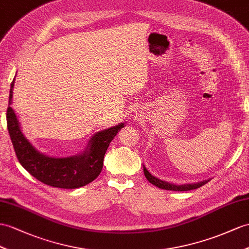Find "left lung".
Listing matches in <instances>:
<instances>
[{"label":"left lung","instance_id":"8db88e82","mask_svg":"<svg viewBox=\"0 0 249 249\" xmlns=\"http://www.w3.org/2000/svg\"><path fill=\"white\" fill-rule=\"evenodd\" d=\"M143 173L145 175V178L150 181L151 184H153L154 186L160 188V189H166V190H172V191H189L193 189H197V188L204 186L205 184H207L208 180H204V181H199V183L196 184H186V185H173L168 183V181L161 180L160 178H157L153 175H151V173L143 167Z\"/></svg>","mask_w":249,"mask_h":249}]
</instances>
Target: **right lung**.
<instances>
[{
  "label": "right lung",
  "mask_w": 249,
  "mask_h": 249,
  "mask_svg": "<svg viewBox=\"0 0 249 249\" xmlns=\"http://www.w3.org/2000/svg\"><path fill=\"white\" fill-rule=\"evenodd\" d=\"M14 86L15 79L10 84L6 119L17 159L24 169L43 184L63 189H76L93 181L102 170L105 154L110 142L124 124H120L97 133L90 138L88 149L80 155L65 159L46 156L38 152L22 134L16 114L10 107Z\"/></svg>",
  "instance_id": "1"
}]
</instances>
